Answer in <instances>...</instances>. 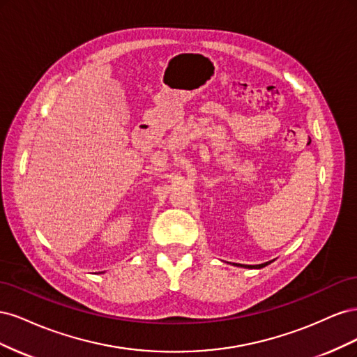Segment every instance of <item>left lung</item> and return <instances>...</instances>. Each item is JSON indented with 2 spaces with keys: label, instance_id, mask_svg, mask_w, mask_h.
Returning a JSON list of instances; mask_svg holds the SVG:
<instances>
[{
  "label": "left lung",
  "instance_id": "8db88e82",
  "mask_svg": "<svg viewBox=\"0 0 357 357\" xmlns=\"http://www.w3.org/2000/svg\"><path fill=\"white\" fill-rule=\"evenodd\" d=\"M271 262H273V261L265 262V264H261V265H241V264H234V265H235V266H243V268H250V269H261V268H264V266L269 265Z\"/></svg>",
  "mask_w": 357,
  "mask_h": 357
}]
</instances>
